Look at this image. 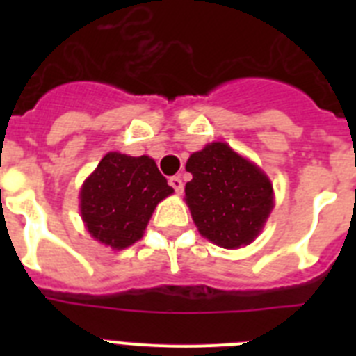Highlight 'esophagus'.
I'll return each mask as SVG.
<instances>
[{
    "instance_id": "1",
    "label": "esophagus",
    "mask_w": 356,
    "mask_h": 356,
    "mask_svg": "<svg viewBox=\"0 0 356 356\" xmlns=\"http://www.w3.org/2000/svg\"><path fill=\"white\" fill-rule=\"evenodd\" d=\"M169 185L175 188L176 194L184 193V181H181L180 176H171V178H169Z\"/></svg>"
}]
</instances>
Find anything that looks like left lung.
Returning <instances> with one entry per match:
<instances>
[{"label":"left lung","instance_id":"left-lung-1","mask_svg":"<svg viewBox=\"0 0 356 356\" xmlns=\"http://www.w3.org/2000/svg\"><path fill=\"white\" fill-rule=\"evenodd\" d=\"M193 180L185 203L203 237L226 250L248 246L271 213L273 184L260 168L228 144H207L185 165Z\"/></svg>","mask_w":356,"mask_h":356}]
</instances>
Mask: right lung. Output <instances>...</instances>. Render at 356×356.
Instances as JSON below:
<instances>
[{
  "label": "right lung",
  "mask_w": 356,
  "mask_h": 356,
  "mask_svg": "<svg viewBox=\"0 0 356 356\" xmlns=\"http://www.w3.org/2000/svg\"><path fill=\"white\" fill-rule=\"evenodd\" d=\"M169 194L172 187L155 160L110 151L81 185V219L96 241L124 250L143 237L155 207Z\"/></svg>",
  "instance_id": "add662e5"
}]
</instances>
